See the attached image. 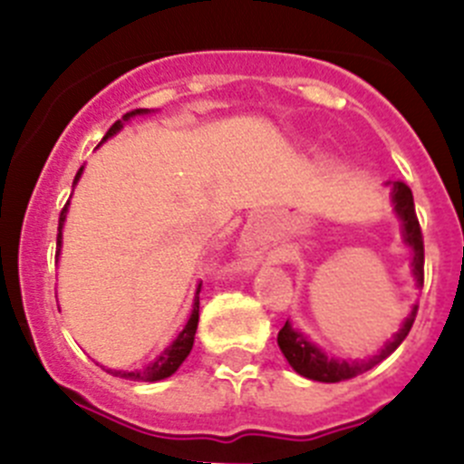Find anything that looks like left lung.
<instances>
[{"mask_svg":"<svg viewBox=\"0 0 464 464\" xmlns=\"http://www.w3.org/2000/svg\"><path fill=\"white\" fill-rule=\"evenodd\" d=\"M393 203H395V212L402 219L404 227V242H407L409 247L414 249V275L419 279V284H423V263H425V249H423V233H420V224L419 217H416V208H414V196H411V189H409L407 182L398 180L393 182ZM416 310H411L409 319L404 321V325L400 328L398 335L393 340L388 342L383 346L382 352L377 356L367 358V361H335V358H328L325 353H321L314 344L304 340V335H300L298 331L291 328V324L282 325V331L277 335V344L282 349L284 358L289 361V365L294 367L295 372L303 374L307 379H314V382H325V383H335L342 382V379H352L356 374L367 372V370H372L374 365L388 358L391 353L402 344V340L407 337V333L411 331V325H414L416 319Z\"/></svg>","mask_w":464,"mask_h":464,"instance_id":"left-lung-1","label":"left lung"}]
</instances>
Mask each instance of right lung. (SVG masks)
<instances>
[{
    "label": "right lung",
    "instance_id": "obj_1",
    "mask_svg": "<svg viewBox=\"0 0 464 464\" xmlns=\"http://www.w3.org/2000/svg\"><path fill=\"white\" fill-rule=\"evenodd\" d=\"M136 112H148V111H133L129 112V115H124V120L131 118V115H136ZM122 127V120H118V122L112 124L111 129L106 131V136H103V140L108 139V136H112V133L118 131V129ZM82 169L76 173V180L81 178ZM66 208H69V201H66V206L62 208L60 212V228H57V247L62 245V222H64L66 217ZM57 254H60V249H57ZM198 291H201V286L196 289V298H194V310H191V316L189 321H187V325L182 328V333L173 340V344L169 346V349H164V352L160 353V358L152 362L150 367H143V370H136V372H122V370H108V372L112 374V377H122V379H131V382H160V379H166L170 377V374L178 370V367L182 365V361H185L187 356H189L191 346H194V335H196V328H198Z\"/></svg>",
    "mask_w": 464,
    "mask_h": 464
}]
</instances>
